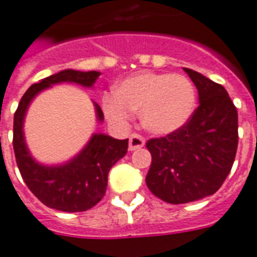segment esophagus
<instances>
[{
  "instance_id": "34e87169",
  "label": "esophagus",
  "mask_w": 257,
  "mask_h": 257,
  "mask_svg": "<svg viewBox=\"0 0 257 257\" xmlns=\"http://www.w3.org/2000/svg\"><path fill=\"white\" fill-rule=\"evenodd\" d=\"M146 144V140H144V137L140 136V135H137V133H133L132 136L129 137V151H136L143 148Z\"/></svg>"
}]
</instances>
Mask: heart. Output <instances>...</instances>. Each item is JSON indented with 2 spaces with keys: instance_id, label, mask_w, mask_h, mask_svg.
Listing matches in <instances>:
<instances>
[{
  "instance_id": "1",
  "label": "heart",
  "mask_w": 257,
  "mask_h": 257,
  "mask_svg": "<svg viewBox=\"0 0 257 257\" xmlns=\"http://www.w3.org/2000/svg\"><path fill=\"white\" fill-rule=\"evenodd\" d=\"M197 105L189 78L171 72H142L117 85L114 95L103 99L109 118L124 122L140 111L143 126L154 135H170L183 128Z\"/></svg>"
}]
</instances>
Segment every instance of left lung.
Returning <instances> with one entry per match:
<instances>
[{"instance_id": "obj_1", "label": "left lung", "mask_w": 257, "mask_h": 257, "mask_svg": "<svg viewBox=\"0 0 257 257\" xmlns=\"http://www.w3.org/2000/svg\"><path fill=\"white\" fill-rule=\"evenodd\" d=\"M183 70L198 90L199 106L183 128L147 143L152 155L147 186L174 205L198 201L220 189L232 170L238 143L237 109L224 86Z\"/></svg>"}]
</instances>
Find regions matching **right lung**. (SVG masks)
<instances>
[{
    "label": "right lung",
    "instance_id": "add662e5",
    "mask_svg": "<svg viewBox=\"0 0 257 257\" xmlns=\"http://www.w3.org/2000/svg\"><path fill=\"white\" fill-rule=\"evenodd\" d=\"M101 72L63 70L29 87L21 98L13 121V150L19 170L39 201L46 206L67 213L85 211L95 206L106 193L107 174L128 151V139L117 140L103 133H94L83 150L72 159L58 166L36 162L29 152L24 137V120L33 98L43 90L58 83H76L93 87ZM98 121L103 113L94 102Z\"/></svg>",
    "mask_w": 257,
    "mask_h": 257
}]
</instances>
